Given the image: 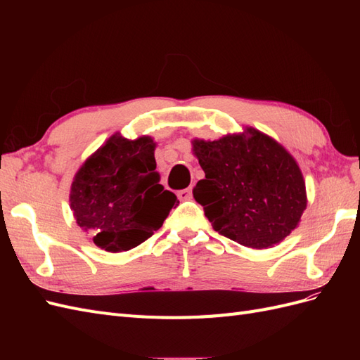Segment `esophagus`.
<instances>
[{
  "label": "esophagus",
  "mask_w": 360,
  "mask_h": 360,
  "mask_svg": "<svg viewBox=\"0 0 360 360\" xmlns=\"http://www.w3.org/2000/svg\"><path fill=\"white\" fill-rule=\"evenodd\" d=\"M179 198L181 200V201H186V200H191L192 198V188H186V189H183V191H179Z\"/></svg>",
  "instance_id": "obj_1"
}]
</instances>
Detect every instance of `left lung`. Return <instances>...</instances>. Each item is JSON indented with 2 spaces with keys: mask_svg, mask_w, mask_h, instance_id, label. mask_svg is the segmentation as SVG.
<instances>
[{
  "mask_svg": "<svg viewBox=\"0 0 360 360\" xmlns=\"http://www.w3.org/2000/svg\"><path fill=\"white\" fill-rule=\"evenodd\" d=\"M250 136L193 141L205 179L193 188L213 230L254 249L281 243L307 209L303 176L276 141L255 129Z\"/></svg>",
  "mask_w": 360,
  "mask_h": 360,
  "instance_id": "1",
  "label": "left lung"
}]
</instances>
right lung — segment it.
Instances as JSON below:
<instances>
[{
	"label": "right lung",
	"mask_w": 360,
	"mask_h": 360,
	"mask_svg": "<svg viewBox=\"0 0 360 360\" xmlns=\"http://www.w3.org/2000/svg\"><path fill=\"white\" fill-rule=\"evenodd\" d=\"M153 139L112 136L85 160L70 189L76 222L108 252L136 248L162 226L179 200L159 183Z\"/></svg>",
	"instance_id": "add662e5"
}]
</instances>
